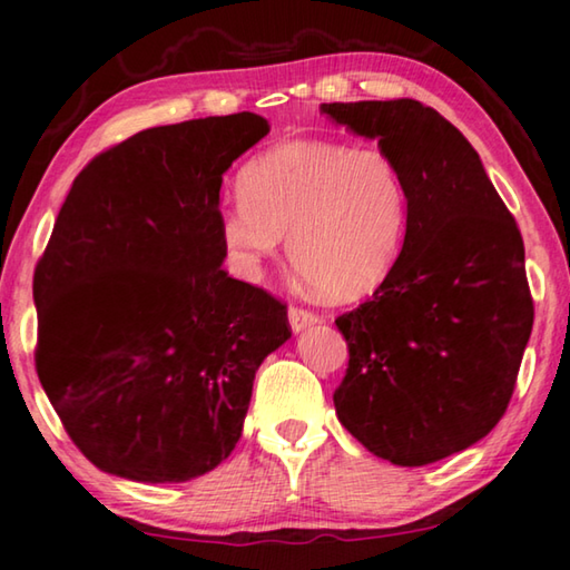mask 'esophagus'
<instances>
[{"mask_svg": "<svg viewBox=\"0 0 570 570\" xmlns=\"http://www.w3.org/2000/svg\"><path fill=\"white\" fill-rule=\"evenodd\" d=\"M287 321H291V328L295 333H301L305 328H311V325L321 323L318 315L311 313V311H303V307H295V305L291 307V311H287Z\"/></svg>", "mask_w": 570, "mask_h": 570, "instance_id": "1", "label": "esophagus"}]
</instances>
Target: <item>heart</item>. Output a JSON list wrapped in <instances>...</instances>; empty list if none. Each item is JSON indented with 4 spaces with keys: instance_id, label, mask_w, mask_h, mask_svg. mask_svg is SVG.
Listing matches in <instances>:
<instances>
[{
    "instance_id": "1",
    "label": "heart",
    "mask_w": 570,
    "mask_h": 570,
    "mask_svg": "<svg viewBox=\"0 0 570 570\" xmlns=\"http://www.w3.org/2000/svg\"><path fill=\"white\" fill-rule=\"evenodd\" d=\"M239 204L219 219L232 267L257 279L287 237V255L325 301L348 303L384 283L409 229V186L379 146L287 141L237 176Z\"/></svg>"
}]
</instances>
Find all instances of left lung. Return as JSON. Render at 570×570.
<instances>
[{"instance_id": "1", "label": "left lung", "mask_w": 570, "mask_h": 570, "mask_svg": "<svg viewBox=\"0 0 570 570\" xmlns=\"http://www.w3.org/2000/svg\"><path fill=\"white\" fill-rule=\"evenodd\" d=\"M321 114L376 138L409 186L399 263L335 321L351 356L335 414L371 454L422 468L505 414L533 331L525 247L478 151L434 108L399 98L323 102Z\"/></svg>"}]
</instances>
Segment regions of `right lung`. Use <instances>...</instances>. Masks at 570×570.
Returning a JSON list of instances; mask_svg holds the SVG:
<instances>
[{
    "label": "right lung",
    "mask_w": 570,
    "mask_h": 570,
    "mask_svg": "<svg viewBox=\"0 0 570 570\" xmlns=\"http://www.w3.org/2000/svg\"><path fill=\"white\" fill-rule=\"evenodd\" d=\"M267 134L247 110L148 128L70 186L35 273L37 376L102 472H212L239 442L259 363L291 338L285 305L222 269V176Z\"/></svg>",
    "instance_id": "add662e5"
}]
</instances>
